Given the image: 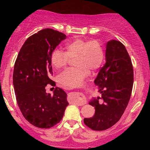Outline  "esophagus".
Segmentation results:
<instances>
[{"label":"esophagus","instance_id":"34e87169","mask_svg":"<svg viewBox=\"0 0 150 150\" xmlns=\"http://www.w3.org/2000/svg\"><path fill=\"white\" fill-rule=\"evenodd\" d=\"M80 95H81V96H82V99H81V100L77 101V102H75V104H76L77 105H78V106H83V105H84V104H86V98H85L84 95L82 93H80Z\"/></svg>","mask_w":150,"mask_h":150}]
</instances>
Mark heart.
I'll return each mask as SVG.
<instances>
[{"mask_svg":"<svg viewBox=\"0 0 150 150\" xmlns=\"http://www.w3.org/2000/svg\"><path fill=\"white\" fill-rule=\"evenodd\" d=\"M64 51L54 50L51 55V62L54 69L60 70L65 67L69 59L74 58L75 67L67 69L58 78L59 82L67 88L81 86L88 70L97 69L104 61V48L98 40L74 39L64 45Z\"/></svg>","mask_w":150,"mask_h":150,"instance_id":"b5f03b06","label":"heart"}]
</instances>
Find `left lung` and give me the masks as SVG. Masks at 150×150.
Returning <instances> with one entry per match:
<instances>
[{"label":"left lung","mask_w":150,"mask_h":150,"mask_svg":"<svg viewBox=\"0 0 150 150\" xmlns=\"http://www.w3.org/2000/svg\"><path fill=\"white\" fill-rule=\"evenodd\" d=\"M105 59V64L94 80L102 97L91 99L88 104L94 107L95 114L83 120L94 131L107 129L120 120L128 106L134 84L132 62L122 43L115 40L107 42Z\"/></svg>","instance_id":"1"}]
</instances>
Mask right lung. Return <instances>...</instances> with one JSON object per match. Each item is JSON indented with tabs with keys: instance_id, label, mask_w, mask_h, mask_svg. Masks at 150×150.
Listing matches in <instances>:
<instances>
[{
	"instance_id": "add662e5",
	"label": "right lung",
	"mask_w": 150,
	"mask_h": 150,
	"mask_svg": "<svg viewBox=\"0 0 150 150\" xmlns=\"http://www.w3.org/2000/svg\"><path fill=\"white\" fill-rule=\"evenodd\" d=\"M63 33L43 29L27 39L16 58L13 84L16 101L24 117L40 128H49L61 121L68 103L67 93L56 88L54 94L46 93V86L55 82L51 55L62 40Z\"/></svg>"
}]
</instances>
